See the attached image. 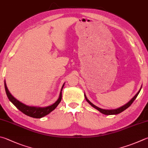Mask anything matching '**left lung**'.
Masks as SVG:
<instances>
[{"instance_id":"obj_1","label":"left lung","mask_w":148,"mask_h":148,"mask_svg":"<svg viewBox=\"0 0 148 148\" xmlns=\"http://www.w3.org/2000/svg\"><path fill=\"white\" fill-rule=\"evenodd\" d=\"M141 88H142V86H141L140 88V90H138V92L136 94L135 96H134V97L132 99H131V100L130 101H128L127 103L124 105V106L120 107H119V108L116 109H101V108H100V107L96 106L95 105H94L92 103H91V102L87 99V96H86V95H85V94H84V96H85V98L86 101H87L88 103L91 106L93 107L94 108H95L96 109H97L98 111H99L100 112H101L102 114H106V115L117 114L120 113V112H122L123 111H125L126 109H127L128 107H130L131 104H132V103L134 101V100H135V99L136 98V97H137V96L138 95V94L140 92V91Z\"/></svg>"}]
</instances>
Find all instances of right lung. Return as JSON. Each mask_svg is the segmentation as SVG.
I'll list each match as a JSON object with an SVG mask.
<instances>
[{"instance_id": "1", "label": "right lung", "mask_w": 148, "mask_h": 148, "mask_svg": "<svg viewBox=\"0 0 148 148\" xmlns=\"http://www.w3.org/2000/svg\"><path fill=\"white\" fill-rule=\"evenodd\" d=\"M64 85H65V83H64L62 86V87H61L59 98L54 103H53L52 105H51V106H47V107H41L29 106L17 100V99H16L14 96H13L12 94L10 92L8 88L7 87L6 81H4L5 90H6V93L10 101L12 102V103L14 105V106L17 107L19 111L23 112L24 114L27 115L28 116L35 118V119H41V118L46 116V115L49 114L50 112L53 111V110L57 107L59 103H60L61 98H62V92H61V91L63 90Z\"/></svg>"}]
</instances>
